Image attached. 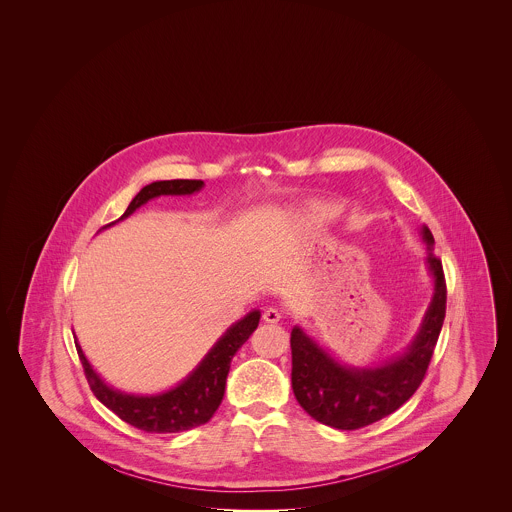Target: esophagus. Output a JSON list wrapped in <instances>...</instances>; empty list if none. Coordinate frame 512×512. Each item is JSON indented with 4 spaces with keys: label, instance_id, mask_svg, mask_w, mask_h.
Returning <instances> with one entry per match:
<instances>
[{
    "label": "esophagus",
    "instance_id": "obj_1",
    "mask_svg": "<svg viewBox=\"0 0 512 512\" xmlns=\"http://www.w3.org/2000/svg\"><path fill=\"white\" fill-rule=\"evenodd\" d=\"M263 318L270 322V324H276V322H280V318H282V313L278 311V309H272V307H268L267 311H265V315Z\"/></svg>",
    "mask_w": 512,
    "mask_h": 512
}]
</instances>
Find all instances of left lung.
I'll return each mask as SVG.
<instances>
[{"mask_svg": "<svg viewBox=\"0 0 512 512\" xmlns=\"http://www.w3.org/2000/svg\"><path fill=\"white\" fill-rule=\"evenodd\" d=\"M420 238L426 245L424 265L432 278V297L413 340L401 353L380 365H345L305 328L293 326V393L318 422L338 430H357L395 413L418 390L443 326L447 299L443 268L426 224L420 226Z\"/></svg>", "mask_w": 512, "mask_h": 512, "instance_id": "left-lung-1", "label": "left lung"}]
</instances>
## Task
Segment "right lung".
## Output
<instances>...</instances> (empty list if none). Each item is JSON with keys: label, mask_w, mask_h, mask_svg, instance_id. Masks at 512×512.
Here are the masks:
<instances>
[{"label": "right lung", "mask_w": 512, "mask_h": 512, "mask_svg": "<svg viewBox=\"0 0 512 512\" xmlns=\"http://www.w3.org/2000/svg\"><path fill=\"white\" fill-rule=\"evenodd\" d=\"M201 180H157L144 186L130 201L121 219L103 226L101 230L128 219L147 201L161 195H192L201 192ZM99 230V232H101ZM261 320V311L253 309L244 318L226 328L207 355L194 370L169 390L157 393H126L107 384L90 361L86 359L78 338H74L78 357L84 366L88 384L99 401L130 426L151 434H176L205 424L219 409L224 397L230 363L238 349L249 340Z\"/></svg>", "instance_id": "right-lung-1"}]
</instances>
